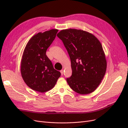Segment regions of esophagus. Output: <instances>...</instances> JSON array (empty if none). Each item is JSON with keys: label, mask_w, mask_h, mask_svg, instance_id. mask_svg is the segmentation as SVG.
Listing matches in <instances>:
<instances>
[{"label": "esophagus", "mask_w": 128, "mask_h": 128, "mask_svg": "<svg viewBox=\"0 0 128 128\" xmlns=\"http://www.w3.org/2000/svg\"><path fill=\"white\" fill-rule=\"evenodd\" d=\"M60 72H61V75H64V70H61L60 71Z\"/></svg>", "instance_id": "1"}]
</instances>
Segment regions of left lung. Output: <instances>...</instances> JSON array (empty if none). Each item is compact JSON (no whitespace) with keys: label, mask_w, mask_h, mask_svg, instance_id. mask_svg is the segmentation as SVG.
I'll use <instances>...</instances> for the list:
<instances>
[{"label":"left lung","mask_w":128,"mask_h":128,"mask_svg":"<svg viewBox=\"0 0 128 128\" xmlns=\"http://www.w3.org/2000/svg\"><path fill=\"white\" fill-rule=\"evenodd\" d=\"M70 57L72 76L67 82L72 90L81 94L94 92L105 74L107 62L102 45L92 34L75 29L57 34Z\"/></svg>","instance_id":"left-lung-1"}]
</instances>
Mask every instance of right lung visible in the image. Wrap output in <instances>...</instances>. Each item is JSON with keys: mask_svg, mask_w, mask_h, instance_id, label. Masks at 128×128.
<instances>
[{"mask_svg": "<svg viewBox=\"0 0 128 128\" xmlns=\"http://www.w3.org/2000/svg\"><path fill=\"white\" fill-rule=\"evenodd\" d=\"M58 32L51 29L38 33L29 40L24 50L21 64L22 77L27 86L34 91L45 92L51 90L61 76L46 55Z\"/></svg>", "mask_w": 128, "mask_h": 128, "instance_id": "1", "label": "right lung"}]
</instances>
